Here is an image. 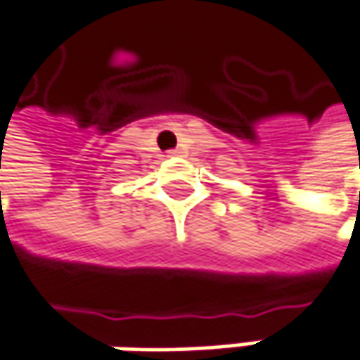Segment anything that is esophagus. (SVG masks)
Instances as JSON below:
<instances>
[{"label":"esophagus","instance_id":"34e87169","mask_svg":"<svg viewBox=\"0 0 360 360\" xmlns=\"http://www.w3.org/2000/svg\"><path fill=\"white\" fill-rule=\"evenodd\" d=\"M167 156H169V158H177V156H181V150H169Z\"/></svg>","mask_w":360,"mask_h":360}]
</instances>
